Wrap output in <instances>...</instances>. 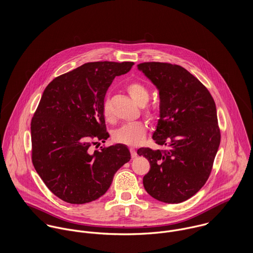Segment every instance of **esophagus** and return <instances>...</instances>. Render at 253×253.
<instances>
[{
    "instance_id": "esophagus-1",
    "label": "esophagus",
    "mask_w": 253,
    "mask_h": 253,
    "mask_svg": "<svg viewBox=\"0 0 253 253\" xmlns=\"http://www.w3.org/2000/svg\"><path fill=\"white\" fill-rule=\"evenodd\" d=\"M129 151H130V155H131V158H135L137 156V153L135 151V149L133 147H130L129 148Z\"/></svg>"
}]
</instances>
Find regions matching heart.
Listing matches in <instances>:
<instances>
[{"instance_id":"heart-1","label":"heart","mask_w":253,"mask_h":253,"mask_svg":"<svg viewBox=\"0 0 253 253\" xmlns=\"http://www.w3.org/2000/svg\"><path fill=\"white\" fill-rule=\"evenodd\" d=\"M126 90L130 95V97L139 105L142 106V114L149 120H154L156 118V112L150 106L146 105L150 99V91L144 84L140 82H130L126 85ZM102 114L106 122L112 123L113 116L107 103L103 104ZM146 135V126L141 122H135L131 124H126L117 129L114 133V140L122 144H139Z\"/></svg>"}]
</instances>
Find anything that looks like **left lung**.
<instances>
[{
  "instance_id": "1",
  "label": "left lung",
  "mask_w": 253,
  "mask_h": 253,
  "mask_svg": "<svg viewBox=\"0 0 253 253\" xmlns=\"http://www.w3.org/2000/svg\"><path fill=\"white\" fill-rule=\"evenodd\" d=\"M137 68L158 87L160 120L153 139L169 150L140 148L150 163L143 177L147 193L167 204H179L209 179L221 134L216 106L209 89L185 68L167 62H143Z\"/></svg>"
}]
</instances>
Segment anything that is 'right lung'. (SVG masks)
I'll list each match as a JSON object with an SVG mask.
<instances>
[{
    "label": "right lung",
    "instance_id": "obj_1",
    "mask_svg": "<svg viewBox=\"0 0 253 253\" xmlns=\"http://www.w3.org/2000/svg\"><path fill=\"white\" fill-rule=\"evenodd\" d=\"M133 62H87L53 79L44 88L31 121L32 163L49 191L82 205L108 190L114 174L130 160L126 145L90 147L109 137L102 114L116 76Z\"/></svg>",
    "mask_w": 253,
    "mask_h": 253
}]
</instances>
